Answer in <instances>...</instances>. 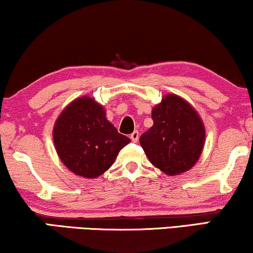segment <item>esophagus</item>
Wrapping results in <instances>:
<instances>
[{
    "mask_svg": "<svg viewBox=\"0 0 253 253\" xmlns=\"http://www.w3.org/2000/svg\"><path fill=\"white\" fill-rule=\"evenodd\" d=\"M130 138L133 143H137L138 139H139V132H138V131H133V132L130 134Z\"/></svg>",
    "mask_w": 253,
    "mask_h": 253,
    "instance_id": "1",
    "label": "esophagus"
}]
</instances>
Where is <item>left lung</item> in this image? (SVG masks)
<instances>
[{
	"label": "left lung",
	"instance_id": "8db88e82",
	"mask_svg": "<svg viewBox=\"0 0 253 253\" xmlns=\"http://www.w3.org/2000/svg\"><path fill=\"white\" fill-rule=\"evenodd\" d=\"M152 120L153 126L139 139L151 164L169 176L191 169L205 144V126L196 109L168 94L152 110Z\"/></svg>",
	"mask_w": 253,
	"mask_h": 253
}]
</instances>
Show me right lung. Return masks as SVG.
<instances>
[{
	"mask_svg": "<svg viewBox=\"0 0 253 253\" xmlns=\"http://www.w3.org/2000/svg\"><path fill=\"white\" fill-rule=\"evenodd\" d=\"M53 139L65 167L85 178H96L108 170L130 143L107 120L105 108L89 96L65 107L55 122Z\"/></svg>",
	"mask_w": 253,
	"mask_h": 253,
	"instance_id": "1",
	"label": "right lung"
}]
</instances>
